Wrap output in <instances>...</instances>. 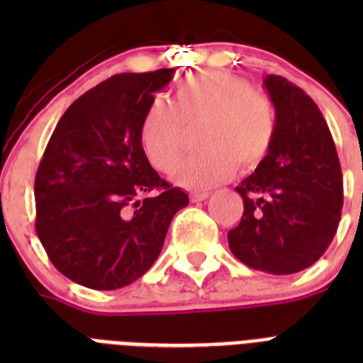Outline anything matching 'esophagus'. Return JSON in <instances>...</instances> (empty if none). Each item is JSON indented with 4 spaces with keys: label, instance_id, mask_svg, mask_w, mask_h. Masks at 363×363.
<instances>
[{
    "label": "esophagus",
    "instance_id": "34e87169",
    "mask_svg": "<svg viewBox=\"0 0 363 363\" xmlns=\"http://www.w3.org/2000/svg\"><path fill=\"white\" fill-rule=\"evenodd\" d=\"M209 198V192H192L190 194V199H192L194 203H198V201H203V199Z\"/></svg>",
    "mask_w": 363,
    "mask_h": 363
}]
</instances>
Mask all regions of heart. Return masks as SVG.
<instances>
[{"label": "heart", "instance_id": "obj_1", "mask_svg": "<svg viewBox=\"0 0 363 363\" xmlns=\"http://www.w3.org/2000/svg\"><path fill=\"white\" fill-rule=\"evenodd\" d=\"M173 105L154 98L139 125V141L154 169L173 173L184 156L186 128L203 124L198 145L203 148L182 165L177 182L209 188L235 171L252 169L265 158L275 135V113L269 99L254 92L250 82L226 71H201L175 86Z\"/></svg>", "mask_w": 363, "mask_h": 363}]
</instances>
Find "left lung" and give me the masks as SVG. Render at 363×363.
<instances>
[{"label": "left lung", "instance_id": "1", "mask_svg": "<svg viewBox=\"0 0 363 363\" xmlns=\"http://www.w3.org/2000/svg\"><path fill=\"white\" fill-rule=\"evenodd\" d=\"M264 88L275 107V135L252 175L235 188L245 211L228 242L248 267L292 275L315 264L337 232L343 173L315 101L282 77H264Z\"/></svg>", "mask_w": 363, "mask_h": 363}]
</instances>
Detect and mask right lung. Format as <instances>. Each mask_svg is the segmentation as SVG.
<instances>
[{"label":"right lung","mask_w":363,"mask_h":363,"mask_svg":"<svg viewBox=\"0 0 363 363\" xmlns=\"http://www.w3.org/2000/svg\"><path fill=\"white\" fill-rule=\"evenodd\" d=\"M175 69L122 73L75 99L35 175V230L54 267L94 290L147 273L188 194L160 179L139 141L154 94Z\"/></svg>","instance_id":"right-lung-1"}]
</instances>
